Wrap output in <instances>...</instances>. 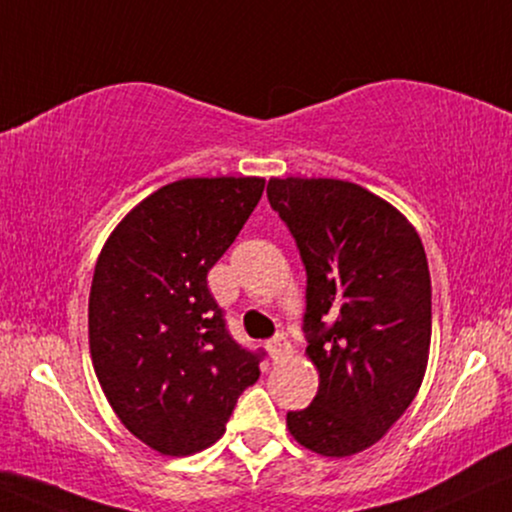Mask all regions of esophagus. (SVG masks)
Wrapping results in <instances>:
<instances>
[{"label": "esophagus", "mask_w": 512, "mask_h": 512, "mask_svg": "<svg viewBox=\"0 0 512 512\" xmlns=\"http://www.w3.org/2000/svg\"><path fill=\"white\" fill-rule=\"evenodd\" d=\"M267 347H269V354H271V359H274V361H278L283 357V354L290 352V342L283 333H278L274 340H269Z\"/></svg>", "instance_id": "34e87169"}]
</instances>
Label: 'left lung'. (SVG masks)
Instances as JSON below:
<instances>
[{
	"label": "left lung",
	"mask_w": 512,
	"mask_h": 512,
	"mask_svg": "<svg viewBox=\"0 0 512 512\" xmlns=\"http://www.w3.org/2000/svg\"><path fill=\"white\" fill-rule=\"evenodd\" d=\"M307 271L302 331L319 392L288 411L304 449L345 458L378 442L409 409L428 368L432 286L409 219L342 179H269Z\"/></svg>",
	"instance_id": "8db88e82"
}]
</instances>
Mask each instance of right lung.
<instances>
[{"label":"right lung","instance_id":"add662e5","mask_svg":"<svg viewBox=\"0 0 512 512\" xmlns=\"http://www.w3.org/2000/svg\"><path fill=\"white\" fill-rule=\"evenodd\" d=\"M262 177L179 179L151 193L103 245L89 293L96 378L122 425L165 456L224 435L264 352L226 331L208 271L260 203Z\"/></svg>","mask_w":512,"mask_h":512}]
</instances>
